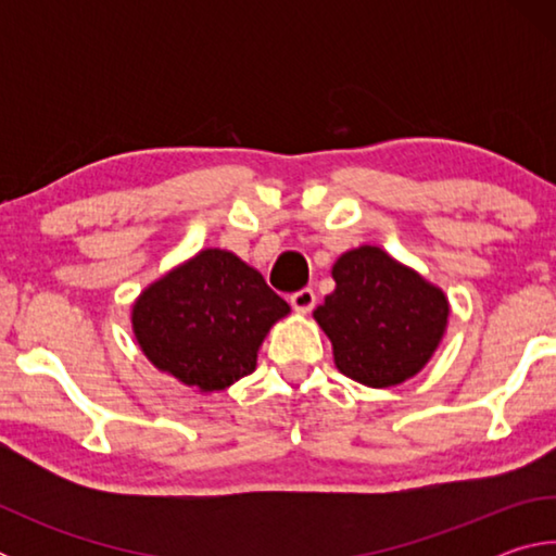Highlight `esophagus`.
<instances>
[{"mask_svg":"<svg viewBox=\"0 0 556 556\" xmlns=\"http://www.w3.org/2000/svg\"><path fill=\"white\" fill-rule=\"evenodd\" d=\"M289 304L294 306V312H299V314H308L314 308V304H316V291L314 289H299V291H294V294L289 296Z\"/></svg>","mask_w":556,"mask_h":556,"instance_id":"esophagus-1","label":"esophagus"}]
</instances>
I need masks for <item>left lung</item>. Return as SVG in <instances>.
I'll return each instance as SVG.
<instances>
[{
  "mask_svg": "<svg viewBox=\"0 0 556 556\" xmlns=\"http://www.w3.org/2000/svg\"><path fill=\"white\" fill-rule=\"evenodd\" d=\"M333 279L314 316L338 370L368 388H392L425 368L446 328L444 291L370 244L345 252Z\"/></svg>",
  "mask_w": 556,
  "mask_h": 556,
  "instance_id": "left-lung-1",
  "label": "left lung"
}]
</instances>
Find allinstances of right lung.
I'll return each mask as SVG.
<instances>
[{
	"label": "right lung",
	"instance_id": "1",
	"mask_svg": "<svg viewBox=\"0 0 556 556\" xmlns=\"http://www.w3.org/2000/svg\"><path fill=\"white\" fill-rule=\"evenodd\" d=\"M287 314L257 269L232 252L203 250L137 299L131 326L159 370L215 392L255 370L260 343Z\"/></svg>",
	"mask_w": 556,
	"mask_h": 556
}]
</instances>
